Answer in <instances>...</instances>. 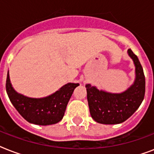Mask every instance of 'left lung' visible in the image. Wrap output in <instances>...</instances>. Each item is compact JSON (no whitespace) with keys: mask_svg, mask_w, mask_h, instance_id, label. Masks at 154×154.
I'll list each match as a JSON object with an SVG mask.
<instances>
[{"mask_svg":"<svg viewBox=\"0 0 154 154\" xmlns=\"http://www.w3.org/2000/svg\"><path fill=\"white\" fill-rule=\"evenodd\" d=\"M127 53L135 66V79L126 90L122 93H109L100 90L90 84L85 85L90 115L98 123H122L134 114L143 101L146 92L143 69L131 49H128Z\"/></svg>","mask_w":154,"mask_h":154,"instance_id":"obj_1","label":"left lung"}]
</instances>
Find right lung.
<instances>
[{
	"label": "right lung",
	"mask_w": 154,
	"mask_h": 154,
	"mask_svg": "<svg viewBox=\"0 0 154 154\" xmlns=\"http://www.w3.org/2000/svg\"><path fill=\"white\" fill-rule=\"evenodd\" d=\"M78 85V83H67L49 96L33 98L16 91L8 71L6 79V92L11 103L27 122L39 125H53L62 120L68 102Z\"/></svg>",
	"instance_id": "add662e5"
}]
</instances>
